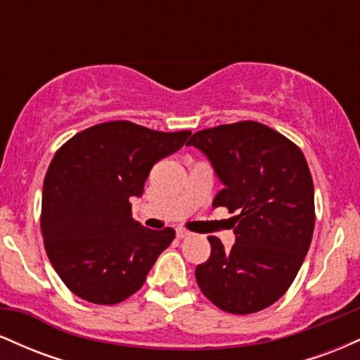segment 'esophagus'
Instances as JSON below:
<instances>
[{"label": "esophagus", "instance_id": "esophagus-1", "mask_svg": "<svg viewBox=\"0 0 360 360\" xmlns=\"http://www.w3.org/2000/svg\"><path fill=\"white\" fill-rule=\"evenodd\" d=\"M176 235L177 238H184V237H189L191 233H189L186 229H183V226H179V229H176Z\"/></svg>", "mask_w": 360, "mask_h": 360}]
</instances>
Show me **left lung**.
I'll return each mask as SVG.
<instances>
[{"mask_svg": "<svg viewBox=\"0 0 360 360\" xmlns=\"http://www.w3.org/2000/svg\"><path fill=\"white\" fill-rule=\"evenodd\" d=\"M188 146L203 152L223 184L213 208L238 212L232 249L208 237L212 255L196 267L198 286L233 315L271 307L295 281L315 229V189L303 152L257 122L206 128Z\"/></svg>", "mask_w": 360, "mask_h": 360, "instance_id": "left-lung-1", "label": "left lung"}]
</instances>
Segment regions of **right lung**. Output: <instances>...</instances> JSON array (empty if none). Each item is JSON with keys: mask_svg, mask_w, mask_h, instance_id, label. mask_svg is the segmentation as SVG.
<instances>
[{"mask_svg": "<svg viewBox=\"0 0 360 360\" xmlns=\"http://www.w3.org/2000/svg\"><path fill=\"white\" fill-rule=\"evenodd\" d=\"M189 135L108 122L57 150L44 181L42 237L53 269L74 295L117 304L143 286L176 232L140 225L130 200L142 196L152 166Z\"/></svg>", "mask_w": 360, "mask_h": 360, "instance_id": "add662e5", "label": "right lung"}]
</instances>
